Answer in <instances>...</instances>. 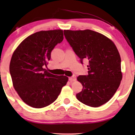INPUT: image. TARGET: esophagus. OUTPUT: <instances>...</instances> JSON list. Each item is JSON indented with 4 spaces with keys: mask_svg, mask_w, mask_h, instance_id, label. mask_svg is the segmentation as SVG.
Masks as SVG:
<instances>
[{
    "mask_svg": "<svg viewBox=\"0 0 135 135\" xmlns=\"http://www.w3.org/2000/svg\"><path fill=\"white\" fill-rule=\"evenodd\" d=\"M69 80L70 81H76V76H73V77H70Z\"/></svg>",
    "mask_w": 135,
    "mask_h": 135,
    "instance_id": "esophagus-1",
    "label": "esophagus"
}]
</instances>
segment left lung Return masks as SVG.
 <instances>
[{"instance_id": "8db88e82", "label": "left lung", "mask_w": 135, "mask_h": 135, "mask_svg": "<svg viewBox=\"0 0 135 135\" xmlns=\"http://www.w3.org/2000/svg\"><path fill=\"white\" fill-rule=\"evenodd\" d=\"M64 33L81 62L83 59L89 62L88 76L77 78L83 86L77 99L92 107L107 103L118 89L123 77L116 46L105 36L90 30H65Z\"/></svg>"}]
</instances>
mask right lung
Returning a JSON list of instances; mask_svg holds the SVG:
<instances>
[{
  "mask_svg": "<svg viewBox=\"0 0 135 135\" xmlns=\"http://www.w3.org/2000/svg\"><path fill=\"white\" fill-rule=\"evenodd\" d=\"M62 30L40 31L29 36L13 52L9 71L13 88L28 105L42 108L55 100L68 80L44 68L55 46L63 40Z\"/></svg>",
  "mask_w": 135,
  "mask_h": 135,
  "instance_id": "obj_1",
  "label": "right lung"
}]
</instances>
